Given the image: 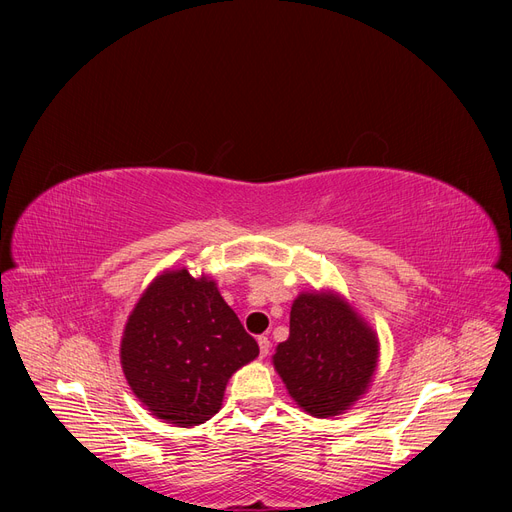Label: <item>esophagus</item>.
<instances>
[{
    "mask_svg": "<svg viewBox=\"0 0 512 512\" xmlns=\"http://www.w3.org/2000/svg\"><path fill=\"white\" fill-rule=\"evenodd\" d=\"M257 342H259V353H261V357H265L267 353H270V340H267V336H259Z\"/></svg>",
    "mask_w": 512,
    "mask_h": 512,
    "instance_id": "obj_1",
    "label": "esophagus"
}]
</instances>
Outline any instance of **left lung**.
I'll use <instances>...</instances> for the list:
<instances>
[{
    "instance_id": "8db88e82",
    "label": "left lung",
    "mask_w": 512,
    "mask_h": 512,
    "mask_svg": "<svg viewBox=\"0 0 512 512\" xmlns=\"http://www.w3.org/2000/svg\"><path fill=\"white\" fill-rule=\"evenodd\" d=\"M380 342L367 321L336 292H301L290 309V336L276 346L274 367L288 394L313 417H334L367 392Z\"/></svg>"
}]
</instances>
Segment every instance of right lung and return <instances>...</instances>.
Here are the masks:
<instances>
[{"label": "right lung", "instance_id": "right-lung-1", "mask_svg": "<svg viewBox=\"0 0 512 512\" xmlns=\"http://www.w3.org/2000/svg\"><path fill=\"white\" fill-rule=\"evenodd\" d=\"M259 346L228 307L218 284L186 267L159 274L124 326L126 382L157 419L178 427L205 423L222 409L232 373Z\"/></svg>", "mask_w": 512, "mask_h": 512}]
</instances>
